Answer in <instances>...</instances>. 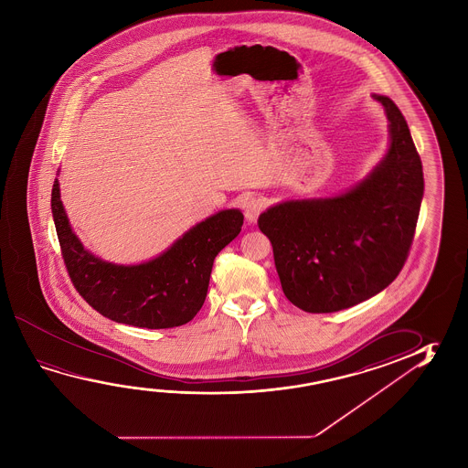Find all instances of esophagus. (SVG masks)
Masks as SVG:
<instances>
[{"mask_svg": "<svg viewBox=\"0 0 468 468\" xmlns=\"http://www.w3.org/2000/svg\"><path fill=\"white\" fill-rule=\"evenodd\" d=\"M264 207H266V202H264V199L256 197V196H254V197H250V199L246 200L245 204L246 220L250 223L256 222L261 212L264 210Z\"/></svg>", "mask_w": 468, "mask_h": 468, "instance_id": "esophagus-1", "label": "esophagus"}]
</instances>
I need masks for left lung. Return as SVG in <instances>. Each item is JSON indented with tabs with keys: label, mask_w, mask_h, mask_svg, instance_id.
<instances>
[{
	"label": "left lung",
	"mask_w": 468,
	"mask_h": 468,
	"mask_svg": "<svg viewBox=\"0 0 468 468\" xmlns=\"http://www.w3.org/2000/svg\"><path fill=\"white\" fill-rule=\"evenodd\" d=\"M388 117L390 148L362 183L336 197L291 200L260 215L285 297L308 314L354 307L388 287L413 243L424 177L397 104L374 94Z\"/></svg>",
	"instance_id": "obj_1"
}]
</instances>
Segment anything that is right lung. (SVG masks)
Segmentation results:
<instances>
[{
    "mask_svg": "<svg viewBox=\"0 0 468 468\" xmlns=\"http://www.w3.org/2000/svg\"><path fill=\"white\" fill-rule=\"evenodd\" d=\"M52 214L63 262L78 293L109 320L148 330L191 322L207 295L215 256L238 237L243 225L239 210H222L186 231L158 258L137 266H117L96 258L80 243L63 210L57 179Z\"/></svg>",
    "mask_w": 468,
    "mask_h": 468,
    "instance_id": "add662e5",
    "label": "right lung"
}]
</instances>
